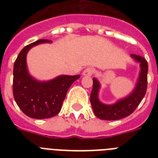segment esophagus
I'll return each mask as SVG.
<instances>
[{
    "label": "esophagus",
    "instance_id": "obj_1",
    "mask_svg": "<svg viewBox=\"0 0 158 158\" xmlns=\"http://www.w3.org/2000/svg\"><path fill=\"white\" fill-rule=\"evenodd\" d=\"M94 68H92V67H88V68H86V69H84V72H83V74L84 75H85V76H91V75H93L94 73Z\"/></svg>",
    "mask_w": 158,
    "mask_h": 158
}]
</instances>
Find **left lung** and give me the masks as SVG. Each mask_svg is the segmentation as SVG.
<instances>
[{
	"mask_svg": "<svg viewBox=\"0 0 158 158\" xmlns=\"http://www.w3.org/2000/svg\"><path fill=\"white\" fill-rule=\"evenodd\" d=\"M131 56L139 62L141 71L137 85L135 90L127 98L120 100L113 105H105L98 100V90L100 84L96 79H93L94 85L90 95V102L94 114L101 120H115L125 118L132 114L139 105L146 94L148 87V64L143 57L138 55L131 54Z\"/></svg>",
	"mask_w": 158,
	"mask_h": 158,
	"instance_id": "8db88e82",
	"label": "left lung"
}]
</instances>
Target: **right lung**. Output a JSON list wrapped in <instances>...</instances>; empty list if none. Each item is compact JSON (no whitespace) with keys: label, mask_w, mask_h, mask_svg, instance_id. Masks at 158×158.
I'll return each mask as SVG.
<instances>
[{"label":"right lung","mask_w":158,"mask_h":158,"mask_svg":"<svg viewBox=\"0 0 158 158\" xmlns=\"http://www.w3.org/2000/svg\"><path fill=\"white\" fill-rule=\"evenodd\" d=\"M50 40L40 39L22 49L13 69V95L18 106L26 115L34 119H47L60 112L67 91L80 75H60L48 82H39L31 77L26 65V55L34 46Z\"/></svg>","instance_id":"right-lung-1"}]
</instances>
